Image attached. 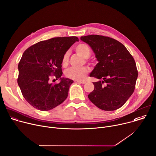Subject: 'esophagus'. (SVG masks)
Segmentation results:
<instances>
[{
	"label": "esophagus",
	"instance_id": "34e87169",
	"mask_svg": "<svg viewBox=\"0 0 156 156\" xmlns=\"http://www.w3.org/2000/svg\"><path fill=\"white\" fill-rule=\"evenodd\" d=\"M77 82L79 83H82V84H84V83H86V82L85 80H77Z\"/></svg>",
	"mask_w": 156,
	"mask_h": 156
}]
</instances>
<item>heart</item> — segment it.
<instances>
[{
  "instance_id": "1",
  "label": "heart",
  "mask_w": 156,
  "mask_h": 156,
  "mask_svg": "<svg viewBox=\"0 0 156 156\" xmlns=\"http://www.w3.org/2000/svg\"><path fill=\"white\" fill-rule=\"evenodd\" d=\"M75 50L76 53L83 57V58H88L90 54H91V50L90 47L85 43H80L78 44ZM68 53H66L63 56L62 59V64L64 66H66L68 63ZM89 72V68L83 67L81 68H77V67H70L67 69L65 71V76L66 77L73 79L74 80H82L85 78Z\"/></svg>"
}]
</instances>
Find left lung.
<instances>
[{"mask_svg":"<svg viewBox=\"0 0 156 156\" xmlns=\"http://www.w3.org/2000/svg\"><path fill=\"white\" fill-rule=\"evenodd\" d=\"M95 55L98 63L90 74L99 80L88 97L101 110L113 111L122 107L134 90L137 70L133 57L118 41L97 34L81 37Z\"/></svg>","mask_w":156,"mask_h":156,"instance_id":"8db88e82","label":"left lung"}]
</instances>
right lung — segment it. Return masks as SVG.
I'll return each mask as SVG.
<instances>
[{
  "label": "right lung",
  "instance_id": "1",
  "mask_svg": "<svg viewBox=\"0 0 156 156\" xmlns=\"http://www.w3.org/2000/svg\"><path fill=\"white\" fill-rule=\"evenodd\" d=\"M76 41V37H56L40 41L25 51L18 66L17 82L23 97L34 108L50 110L67 98L73 80L61 77L62 59ZM51 75L60 82L50 84Z\"/></svg>",
  "mask_w": 156,
  "mask_h": 156
}]
</instances>
